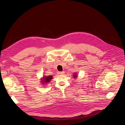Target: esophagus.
<instances>
[{"label":"esophagus","instance_id":"1","mask_svg":"<svg viewBox=\"0 0 125 125\" xmlns=\"http://www.w3.org/2000/svg\"><path fill=\"white\" fill-rule=\"evenodd\" d=\"M64 71H60V72H59V74H60V75H63V74H64Z\"/></svg>","mask_w":125,"mask_h":125}]
</instances>
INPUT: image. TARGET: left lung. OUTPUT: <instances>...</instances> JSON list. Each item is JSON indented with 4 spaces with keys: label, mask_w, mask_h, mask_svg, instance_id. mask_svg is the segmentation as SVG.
<instances>
[{
    "label": "left lung",
    "mask_w": 125,
    "mask_h": 125,
    "mask_svg": "<svg viewBox=\"0 0 125 125\" xmlns=\"http://www.w3.org/2000/svg\"><path fill=\"white\" fill-rule=\"evenodd\" d=\"M74 77V78H76L77 76V75H76V74H75L74 75V76H73Z\"/></svg>",
    "instance_id": "obj_1"
}]
</instances>
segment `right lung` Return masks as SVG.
<instances>
[{
    "instance_id": "obj_1",
    "label": "right lung",
    "mask_w": 125,
    "mask_h": 125,
    "mask_svg": "<svg viewBox=\"0 0 125 125\" xmlns=\"http://www.w3.org/2000/svg\"><path fill=\"white\" fill-rule=\"evenodd\" d=\"M52 78H53V77L52 76L43 77V79L42 81V82L44 83H48L52 79Z\"/></svg>"
}]
</instances>
